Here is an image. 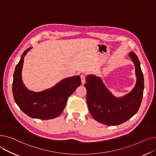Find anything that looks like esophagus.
<instances>
[{
    "label": "esophagus",
    "mask_w": 156,
    "mask_h": 156,
    "mask_svg": "<svg viewBox=\"0 0 156 156\" xmlns=\"http://www.w3.org/2000/svg\"><path fill=\"white\" fill-rule=\"evenodd\" d=\"M86 75L85 74H82L80 76V79H81L82 83L83 84L85 83V82H86Z\"/></svg>",
    "instance_id": "obj_1"
}]
</instances>
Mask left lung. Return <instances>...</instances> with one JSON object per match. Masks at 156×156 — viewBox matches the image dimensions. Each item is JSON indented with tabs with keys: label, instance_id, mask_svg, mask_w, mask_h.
Returning <instances> with one entry per match:
<instances>
[{
	"label": "left lung",
	"instance_id": "obj_1",
	"mask_svg": "<svg viewBox=\"0 0 156 156\" xmlns=\"http://www.w3.org/2000/svg\"><path fill=\"white\" fill-rule=\"evenodd\" d=\"M129 56L135 66L136 83L131 92L123 97H115L101 78L93 75L86 77L87 103L91 116L97 122L107 125H120L139 110L144 93V76L136 54L131 51Z\"/></svg>",
	"mask_w": 156,
	"mask_h": 156
}]
</instances>
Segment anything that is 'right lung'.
Returning a JSON list of instances; mask_svg holds the SVG:
<instances>
[{
	"mask_svg": "<svg viewBox=\"0 0 156 156\" xmlns=\"http://www.w3.org/2000/svg\"><path fill=\"white\" fill-rule=\"evenodd\" d=\"M23 53L14 72L12 94L15 102L27 116L33 118L49 120L58 116L65 108L68 98L81 84L80 76L64 79L51 89L34 93L26 88L21 80L24 56Z\"/></svg>",
	"mask_w": 156,
	"mask_h": 156,
	"instance_id": "add662e5",
	"label": "right lung"
}]
</instances>
